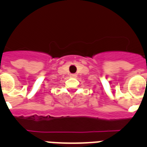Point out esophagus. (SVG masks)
Returning a JSON list of instances; mask_svg holds the SVG:
<instances>
[{
    "label": "esophagus",
    "instance_id": "obj_1",
    "mask_svg": "<svg viewBox=\"0 0 147 147\" xmlns=\"http://www.w3.org/2000/svg\"><path fill=\"white\" fill-rule=\"evenodd\" d=\"M70 76L72 78H76V74H70Z\"/></svg>",
    "mask_w": 147,
    "mask_h": 147
}]
</instances>
